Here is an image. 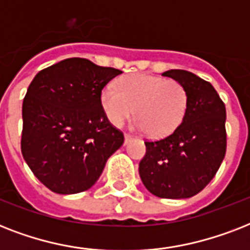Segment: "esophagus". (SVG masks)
<instances>
[{"label":"esophagus","mask_w":250,"mask_h":250,"mask_svg":"<svg viewBox=\"0 0 250 250\" xmlns=\"http://www.w3.org/2000/svg\"><path fill=\"white\" fill-rule=\"evenodd\" d=\"M132 139H133V137L131 136V135H127V133H125V144H128L129 141L132 140Z\"/></svg>","instance_id":"obj_1"}]
</instances>
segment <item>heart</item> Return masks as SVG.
<instances>
[{"label": "heart", "mask_w": 250, "mask_h": 250, "mask_svg": "<svg viewBox=\"0 0 250 250\" xmlns=\"http://www.w3.org/2000/svg\"><path fill=\"white\" fill-rule=\"evenodd\" d=\"M106 85L101 92V106L113 125H123L133 113L135 127L152 137H164L178 128L186 115L188 94L183 84L161 76L135 74Z\"/></svg>", "instance_id": "heart-1"}]
</instances>
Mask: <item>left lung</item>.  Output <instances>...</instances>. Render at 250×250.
Returning a JSON list of instances; mask_svg holds the SVG:
<instances>
[{
	"label": "left lung",
	"mask_w": 250,
	"mask_h": 250,
	"mask_svg": "<svg viewBox=\"0 0 250 250\" xmlns=\"http://www.w3.org/2000/svg\"><path fill=\"white\" fill-rule=\"evenodd\" d=\"M184 85L186 115L174 132L145 141L139 165L145 188L161 198H188L205 188L226 156V106L206 80L186 70L162 74Z\"/></svg>",
	"instance_id": "1"
}]
</instances>
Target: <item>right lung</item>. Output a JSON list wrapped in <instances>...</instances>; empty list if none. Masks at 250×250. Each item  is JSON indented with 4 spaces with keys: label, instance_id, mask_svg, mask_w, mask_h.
Segmentation results:
<instances>
[{
    "label": "right lung",
    "instance_id": "1",
    "mask_svg": "<svg viewBox=\"0 0 250 250\" xmlns=\"http://www.w3.org/2000/svg\"><path fill=\"white\" fill-rule=\"evenodd\" d=\"M121 74L85 58H67L41 70L29 84L21 107V154L52 192L89 189L125 143L101 106L104 86Z\"/></svg>",
    "mask_w": 250,
    "mask_h": 250
}]
</instances>
